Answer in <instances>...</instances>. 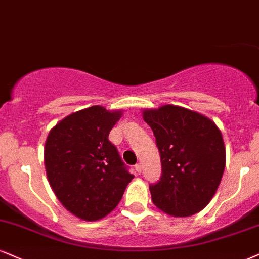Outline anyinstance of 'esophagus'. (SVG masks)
Segmentation results:
<instances>
[{
  "mask_svg": "<svg viewBox=\"0 0 259 259\" xmlns=\"http://www.w3.org/2000/svg\"><path fill=\"white\" fill-rule=\"evenodd\" d=\"M135 168H136L137 173H138V174L142 173V163H137V164L135 165Z\"/></svg>",
  "mask_w": 259,
  "mask_h": 259,
  "instance_id": "34e87169",
  "label": "esophagus"
}]
</instances>
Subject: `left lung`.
<instances>
[{
	"instance_id": "1",
	"label": "left lung",
	"mask_w": 259,
	"mask_h": 259,
	"mask_svg": "<svg viewBox=\"0 0 259 259\" xmlns=\"http://www.w3.org/2000/svg\"><path fill=\"white\" fill-rule=\"evenodd\" d=\"M151 127L162 175L150 185L152 202L171 216L186 218L203 210L218 190L226 149L215 122L190 109L167 104L143 111Z\"/></svg>"
}]
</instances>
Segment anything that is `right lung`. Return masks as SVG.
<instances>
[{
  "label": "right lung",
  "instance_id": "add662e5",
  "mask_svg": "<svg viewBox=\"0 0 259 259\" xmlns=\"http://www.w3.org/2000/svg\"><path fill=\"white\" fill-rule=\"evenodd\" d=\"M121 115L94 105L66 116L48 135L44 163L50 186L62 205L85 221L113 211L135 178L108 139Z\"/></svg>",
  "mask_w": 259,
  "mask_h": 259
}]
</instances>
